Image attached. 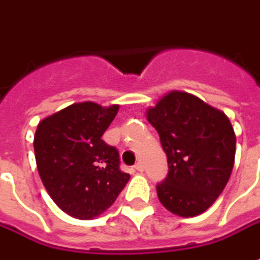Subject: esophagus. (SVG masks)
Instances as JSON below:
<instances>
[{
    "instance_id": "34e87169",
    "label": "esophagus",
    "mask_w": 260,
    "mask_h": 260,
    "mask_svg": "<svg viewBox=\"0 0 260 260\" xmlns=\"http://www.w3.org/2000/svg\"><path fill=\"white\" fill-rule=\"evenodd\" d=\"M134 171H135V173H142V171H144V166H142L141 162L135 164V166H134Z\"/></svg>"
}]
</instances>
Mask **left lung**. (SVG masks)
Instances as JSON below:
<instances>
[{"label":"left lung","mask_w":260,"mask_h":260,"mask_svg":"<svg viewBox=\"0 0 260 260\" xmlns=\"http://www.w3.org/2000/svg\"><path fill=\"white\" fill-rule=\"evenodd\" d=\"M168 159V177L157 185L167 210L199 216L228 184L236 154V135L228 115L181 90L161 96L145 112Z\"/></svg>","instance_id":"1"}]
</instances>
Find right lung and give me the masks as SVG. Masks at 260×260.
<instances>
[{"label": "right lung", "instance_id": "add662e5", "mask_svg": "<svg viewBox=\"0 0 260 260\" xmlns=\"http://www.w3.org/2000/svg\"><path fill=\"white\" fill-rule=\"evenodd\" d=\"M119 105L79 102L41 119L34 135L37 170L60 210L80 220L103 214L131 175L119 170V154L102 135Z\"/></svg>", "mask_w": 260, "mask_h": 260}]
</instances>
